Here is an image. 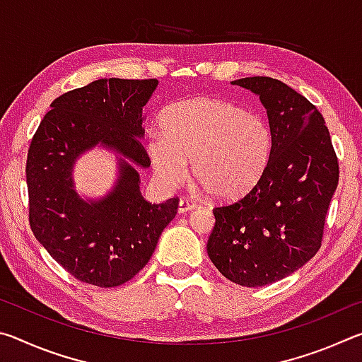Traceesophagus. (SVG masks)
Here are the masks:
<instances>
[{
	"instance_id": "34e87169",
	"label": "esophagus",
	"mask_w": 362,
	"mask_h": 362,
	"mask_svg": "<svg viewBox=\"0 0 362 362\" xmlns=\"http://www.w3.org/2000/svg\"><path fill=\"white\" fill-rule=\"evenodd\" d=\"M194 207H196V204L192 203V201H189V199L182 198V199L179 201V212H180V214L188 212V211H193Z\"/></svg>"
}]
</instances>
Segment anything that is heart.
I'll return each mask as SVG.
<instances>
[{"label":"heart","mask_w":362,"mask_h":362,"mask_svg":"<svg viewBox=\"0 0 362 362\" xmlns=\"http://www.w3.org/2000/svg\"><path fill=\"white\" fill-rule=\"evenodd\" d=\"M163 136L148 139L153 174L161 185H180L192 161L193 175L212 198L247 193L265 170L272 136L262 116L216 97L177 102L161 116Z\"/></svg>","instance_id":"1"}]
</instances>
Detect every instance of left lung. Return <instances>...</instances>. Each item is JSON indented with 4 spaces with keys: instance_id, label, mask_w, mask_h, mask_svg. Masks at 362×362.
I'll return each instance as SVG.
<instances>
[{
    "instance_id": "8db88e82",
    "label": "left lung",
    "mask_w": 362,
    "mask_h": 362,
    "mask_svg": "<svg viewBox=\"0 0 362 362\" xmlns=\"http://www.w3.org/2000/svg\"><path fill=\"white\" fill-rule=\"evenodd\" d=\"M231 84L259 95L272 151L255 187L214 209L207 254L226 279L259 287L289 276L320 250L339 161L326 121L302 94L268 76Z\"/></svg>"
}]
</instances>
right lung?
I'll use <instances>...</instances> for the list:
<instances>
[{
	"label": "right lung",
	"mask_w": 362,
	"mask_h": 362,
	"mask_svg": "<svg viewBox=\"0 0 362 362\" xmlns=\"http://www.w3.org/2000/svg\"><path fill=\"white\" fill-rule=\"evenodd\" d=\"M158 79L102 78L57 97L30 144V226L49 255L83 283L116 287L148 263L179 199L151 204L137 168H150L140 139L144 107ZM99 144L119 155L112 192L84 200L72 180L76 159Z\"/></svg>",
	"instance_id": "obj_1"
}]
</instances>
